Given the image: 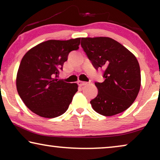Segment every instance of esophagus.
Instances as JSON below:
<instances>
[{
    "instance_id": "34e87169",
    "label": "esophagus",
    "mask_w": 160,
    "mask_h": 160,
    "mask_svg": "<svg viewBox=\"0 0 160 160\" xmlns=\"http://www.w3.org/2000/svg\"><path fill=\"white\" fill-rule=\"evenodd\" d=\"M77 84H78V85L79 87H83V86H84V85H86V84H88V83L85 82H82V81H78Z\"/></svg>"
}]
</instances>
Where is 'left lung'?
<instances>
[{
	"instance_id": "obj_1",
	"label": "left lung",
	"mask_w": 160,
	"mask_h": 160,
	"mask_svg": "<svg viewBox=\"0 0 160 160\" xmlns=\"http://www.w3.org/2000/svg\"><path fill=\"white\" fill-rule=\"evenodd\" d=\"M83 50L96 70L102 68L103 82H95L97 97L90 101L100 114L109 117L127 110L141 87V71L134 54L108 37L82 38Z\"/></svg>"
}]
</instances>
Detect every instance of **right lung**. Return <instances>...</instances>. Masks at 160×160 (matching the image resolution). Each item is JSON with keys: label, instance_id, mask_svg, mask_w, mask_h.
I'll return each mask as SVG.
<instances>
[{"label": "right lung", "instance_id": "add662e5", "mask_svg": "<svg viewBox=\"0 0 160 160\" xmlns=\"http://www.w3.org/2000/svg\"><path fill=\"white\" fill-rule=\"evenodd\" d=\"M80 39L47 41L30 49L22 59L17 89L25 106L37 115L58 117L68 108L78 85L57 78L70 52L78 49Z\"/></svg>", "mask_w": 160, "mask_h": 160}]
</instances>
